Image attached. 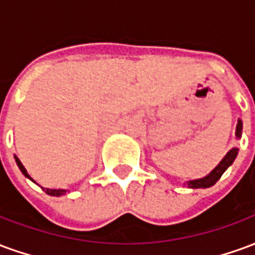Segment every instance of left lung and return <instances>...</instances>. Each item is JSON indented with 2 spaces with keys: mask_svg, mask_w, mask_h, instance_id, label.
<instances>
[{
  "mask_svg": "<svg viewBox=\"0 0 255 255\" xmlns=\"http://www.w3.org/2000/svg\"><path fill=\"white\" fill-rule=\"evenodd\" d=\"M242 128H243V124H242V120H238V126H236V138H241L242 136ZM238 151L239 149L238 147H232V149L225 154V157L223 160L220 161V164L216 168H214L213 171L210 172L209 175H206L202 179H197V180H190L187 182V186L190 188H208L212 187L214 183L219 180L221 175L227 171V168L235 161L236 155H238Z\"/></svg>",
  "mask_w": 255,
  "mask_h": 255,
  "instance_id": "1",
  "label": "left lung"
}]
</instances>
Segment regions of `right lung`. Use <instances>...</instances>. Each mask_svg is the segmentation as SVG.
<instances>
[{
  "instance_id": "add662e5",
  "label": "right lung",
  "mask_w": 255,
  "mask_h": 255,
  "mask_svg": "<svg viewBox=\"0 0 255 255\" xmlns=\"http://www.w3.org/2000/svg\"><path fill=\"white\" fill-rule=\"evenodd\" d=\"M14 160H16V164H17V166H19V169H20V171H21V173H23V175H24L25 177H28L30 180H32V179H31V177H30V175H28V173H27V171H25V168H24V166H23V164L20 162V160H19V158H17V157H16V155H14ZM32 182H34V180H32ZM43 190L46 191V194H49V195H53V197H60V195H64V194L67 192V190H60V188H58V190H50V188H43Z\"/></svg>"
}]
</instances>
